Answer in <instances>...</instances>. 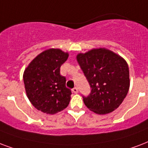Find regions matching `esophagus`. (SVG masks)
I'll use <instances>...</instances> for the list:
<instances>
[{
	"instance_id": "34e87169",
	"label": "esophagus",
	"mask_w": 148,
	"mask_h": 148,
	"mask_svg": "<svg viewBox=\"0 0 148 148\" xmlns=\"http://www.w3.org/2000/svg\"><path fill=\"white\" fill-rule=\"evenodd\" d=\"M72 92H74V93H75V94H77V93L78 92V88L75 87V88H74L72 89Z\"/></svg>"
}]
</instances>
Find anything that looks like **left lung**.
Listing matches in <instances>:
<instances>
[{
    "label": "left lung",
    "instance_id": "8db88e82",
    "mask_svg": "<svg viewBox=\"0 0 148 148\" xmlns=\"http://www.w3.org/2000/svg\"><path fill=\"white\" fill-rule=\"evenodd\" d=\"M77 60L92 88L88 96H83L84 105L99 115L114 111L129 91L130 73L126 60L105 48L77 54Z\"/></svg>",
    "mask_w": 148,
    "mask_h": 148
}]
</instances>
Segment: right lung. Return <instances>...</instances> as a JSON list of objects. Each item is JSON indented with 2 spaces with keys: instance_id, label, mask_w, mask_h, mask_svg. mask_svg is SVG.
I'll use <instances>...</instances> for the list:
<instances>
[{
  "instance_id": "1",
  "label": "right lung",
  "mask_w": 148,
  "mask_h": 148,
  "mask_svg": "<svg viewBox=\"0 0 148 148\" xmlns=\"http://www.w3.org/2000/svg\"><path fill=\"white\" fill-rule=\"evenodd\" d=\"M69 54L60 49H49L32 60L23 74L25 88L36 109L55 114L66 109L71 91L66 87V77L60 75V66Z\"/></svg>"
}]
</instances>
